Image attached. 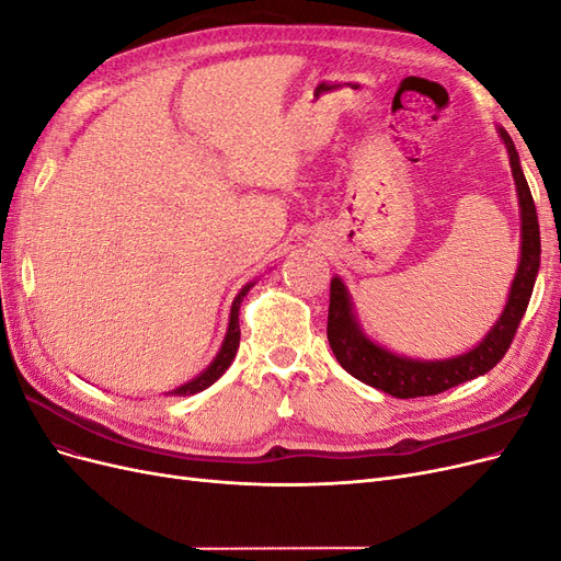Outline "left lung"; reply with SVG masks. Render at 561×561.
Instances as JSON below:
<instances>
[{"label": "left lung", "instance_id": "obj_1", "mask_svg": "<svg viewBox=\"0 0 561 561\" xmlns=\"http://www.w3.org/2000/svg\"><path fill=\"white\" fill-rule=\"evenodd\" d=\"M499 135L507 149V157H511V168H513L517 198H519V219H522L519 266H517L515 280L511 285V295H507L501 318L494 322V328L484 334L482 342L474 348H470L468 353L454 355V358H445V360L404 358V355H396L393 351L375 344L360 330L346 285L342 278L334 276L330 283L328 339L339 365H342L351 377L371 388H379L393 398L437 396L447 388H454L458 383H466L474 377L486 375L489 369H494L501 363L505 351L511 348L522 322V316L526 313V307H529L534 283L538 276L540 229H538L534 196L522 173L515 142L511 140V135L505 133V128H499Z\"/></svg>", "mask_w": 561, "mask_h": 561}]
</instances>
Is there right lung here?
<instances>
[{
    "label": "right lung",
    "mask_w": 561,
    "mask_h": 561,
    "mask_svg": "<svg viewBox=\"0 0 561 561\" xmlns=\"http://www.w3.org/2000/svg\"><path fill=\"white\" fill-rule=\"evenodd\" d=\"M254 283H248L243 290L236 295L233 304H231V313H229V328H227V336L222 342V348H219V353L215 355V360L206 367V371H201V375L192 381L182 383L180 388L171 390V396H194V393H201V390H206L208 386H213L219 377L225 375V371L229 369V365L233 363L236 358V351H239V344H241V328H239V309H241V301L243 297L248 295V290Z\"/></svg>",
    "instance_id": "right-lung-1"
}]
</instances>
